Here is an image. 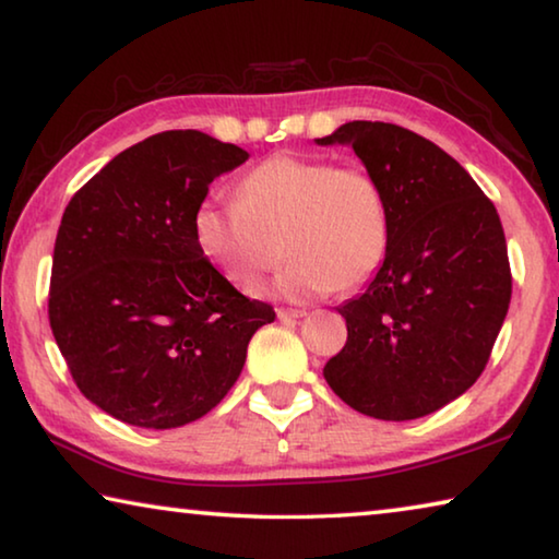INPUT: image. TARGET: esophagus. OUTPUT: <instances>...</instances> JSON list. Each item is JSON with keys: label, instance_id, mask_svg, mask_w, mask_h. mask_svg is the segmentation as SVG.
Here are the masks:
<instances>
[{"label": "esophagus", "instance_id": "esophagus-1", "mask_svg": "<svg viewBox=\"0 0 559 559\" xmlns=\"http://www.w3.org/2000/svg\"><path fill=\"white\" fill-rule=\"evenodd\" d=\"M277 317L282 319V322H292V319L307 317V312L305 309H277Z\"/></svg>", "mask_w": 559, "mask_h": 559}]
</instances>
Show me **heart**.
Listing matches in <instances>:
<instances>
[{
  "label": "heart",
  "mask_w": 559,
  "mask_h": 559,
  "mask_svg": "<svg viewBox=\"0 0 559 559\" xmlns=\"http://www.w3.org/2000/svg\"><path fill=\"white\" fill-rule=\"evenodd\" d=\"M195 242L235 285H252L282 258L289 264L264 295L309 301L369 282L386 260L391 207L381 180L361 166L277 153L237 186L207 198L193 217Z\"/></svg>",
  "instance_id": "1"
}]
</instances>
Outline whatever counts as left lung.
Masks as SVG:
<instances>
[{
	"instance_id": "8db88e82",
	"label": "left lung",
	"mask_w": 559,
	"mask_h": 559,
	"mask_svg": "<svg viewBox=\"0 0 559 559\" xmlns=\"http://www.w3.org/2000/svg\"><path fill=\"white\" fill-rule=\"evenodd\" d=\"M319 145H349L391 207L386 260L336 307L346 344L324 366L344 404L381 420L433 414L486 369L510 305L508 245L496 205L424 135L352 121Z\"/></svg>"
}]
</instances>
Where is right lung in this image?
Returning a JSON list of instances; mask_svg holds the SVG:
<instances>
[{"label": "right lung", "instance_id": "add662e5", "mask_svg": "<svg viewBox=\"0 0 559 559\" xmlns=\"http://www.w3.org/2000/svg\"><path fill=\"white\" fill-rule=\"evenodd\" d=\"M250 158L200 131L118 153L63 210L49 322L81 393L123 424L186 426L235 386L274 309L247 299L195 242L210 182Z\"/></svg>", "mask_w": 559, "mask_h": 559}]
</instances>
